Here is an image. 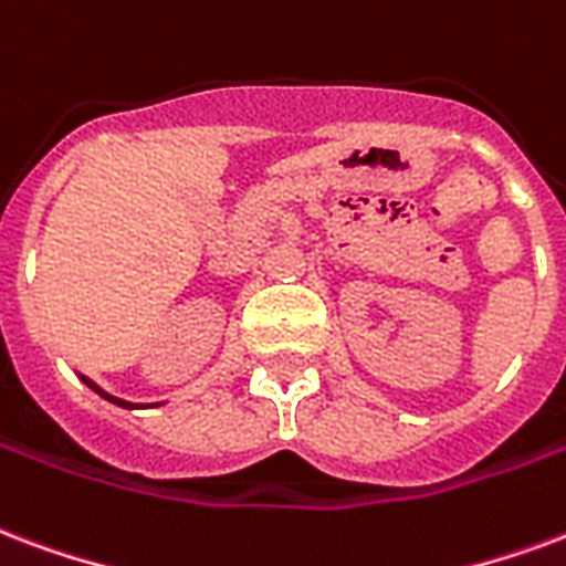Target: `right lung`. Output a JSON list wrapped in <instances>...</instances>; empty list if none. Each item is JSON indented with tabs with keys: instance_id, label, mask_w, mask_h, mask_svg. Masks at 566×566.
<instances>
[{
	"instance_id": "obj_1",
	"label": "right lung",
	"mask_w": 566,
	"mask_h": 566,
	"mask_svg": "<svg viewBox=\"0 0 566 566\" xmlns=\"http://www.w3.org/2000/svg\"><path fill=\"white\" fill-rule=\"evenodd\" d=\"M83 380H86V384H90V387H92V389H95V392H98V396H104V399H107V401H113V405H119V408H134L132 401H123V399H113V396H107V392H104V389H102V387H95V384H92V380H90V378H83Z\"/></svg>"
}]
</instances>
